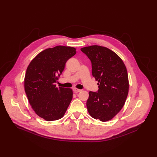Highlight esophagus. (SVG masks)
I'll list each match as a JSON object with an SVG mask.
<instances>
[{"label": "esophagus", "instance_id": "34e87169", "mask_svg": "<svg viewBox=\"0 0 157 157\" xmlns=\"http://www.w3.org/2000/svg\"><path fill=\"white\" fill-rule=\"evenodd\" d=\"M73 90H74V92H75V93H78V92H81V90H80V89H78V88H73Z\"/></svg>", "mask_w": 157, "mask_h": 157}]
</instances>
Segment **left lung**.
Wrapping results in <instances>:
<instances>
[{
    "label": "left lung",
    "instance_id": "obj_1",
    "mask_svg": "<svg viewBox=\"0 0 157 157\" xmlns=\"http://www.w3.org/2000/svg\"><path fill=\"white\" fill-rule=\"evenodd\" d=\"M81 50L91 61L92 76L98 85L97 92H89L88 111L95 119L111 120L122 109L128 95L127 68L121 58L108 48L94 45Z\"/></svg>",
    "mask_w": 157,
    "mask_h": 157
}]
</instances>
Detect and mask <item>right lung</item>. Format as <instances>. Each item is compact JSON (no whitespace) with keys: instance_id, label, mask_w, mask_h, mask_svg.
I'll list each match as a JSON object with an SVG mask.
<instances>
[{"instance_id":"right-lung-1","label":"right lung","mask_w":157,"mask_h":157,"mask_svg":"<svg viewBox=\"0 0 157 157\" xmlns=\"http://www.w3.org/2000/svg\"><path fill=\"white\" fill-rule=\"evenodd\" d=\"M76 48L57 46L40 52L27 69L24 79L25 91L32 108L46 121L62 118L72 98L71 88H57L55 83Z\"/></svg>"}]
</instances>
